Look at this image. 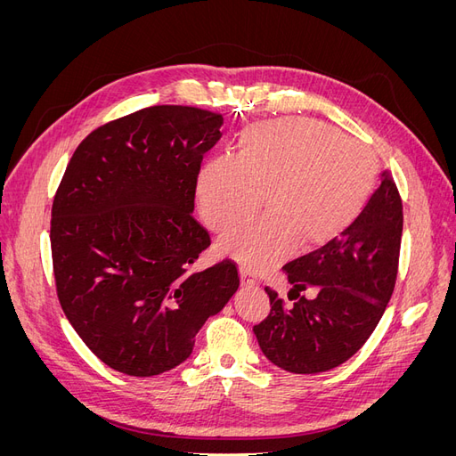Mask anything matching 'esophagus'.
<instances>
[{
    "label": "esophagus",
    "mask_w": 456,
    "mask_h": 456,
    "mask_svg": "<svg viewBox=\"0 0 456 456\" xmlns=\"http://www.w3.org/2000/svg\"><path fill=\"white\" fill-rule=\"evenodd\" d=\"M240 280H241V287H253V285H256V280L247 270L240 272Z\"/></svg>",
    "instance_id": "34e87169"
}]
</instances>
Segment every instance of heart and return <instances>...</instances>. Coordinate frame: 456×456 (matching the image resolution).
<instances>
[{
	"label": "heart",
	"mask_w": 456,
	"mask_h": 456,
	"mask_svg": "<svg viewBox=\"0 0 456 456\" xmlns=\"http://www.w3.org/2000/svg\"><path fill=\"white\" fill-rule=\"evenodd\" d=\"M377 159L323 123L285 118L247 127L236 156L205 161L196 196L216 233L245 223L265 196L268 215L220 241L245 270L265 272L295 251L338 240L363 213L377 184Z\"/></svg>",
	"instance_id": "b5f03b06"
}]
</instances>
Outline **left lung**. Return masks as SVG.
Masks as SVG:
<instances>
[{
  "mask_svg": "<svg viewBox=\"0 0 456 456\" xmlns=\"http://www.w3.org/2000/svg\"><path fill=\"white\" fill-rule=\"evenodd\" d=\"M403 205L388 171L360 218L335 241L283 266L293 306L266 287L270 314L253 327L268 360L297 375H315L360 350L394 293ZM316 289L312 299L302 290Z\"/></svg>",
  "mask_w": 456,
  "mask_h": 456,
  "instance_id": "obj_1",
  "label": "left lung"
}]
</instances>
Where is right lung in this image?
<instances>
[{
	"instance_id": "1",
	"label": "right lung",
	"mask_w": 456,
	"mask_h": 456,
	"mask_svg": "<svg viewBox=\"0 0 456 456\" xmlns=\"http://www.w3.org/2000/svg\"><path fill=\"white\" fill-rule=\"evenodd\" d=\"M223 116L150 106L89 133L51 209L57 295L79 338L129 377L181 365L207 317L238 291L230 258L190 272L211 236L194 213L203 154Z\"/></svg>"
}]
</instances>
